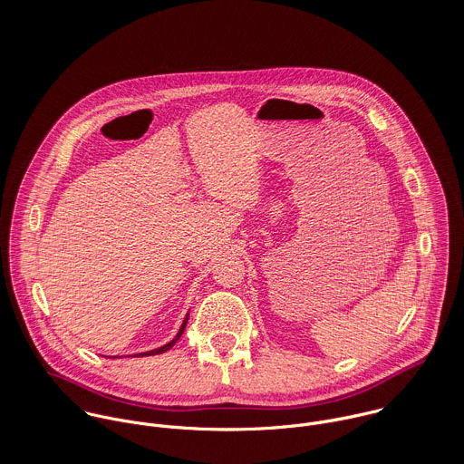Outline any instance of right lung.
I'll use <instances>...</instances> for the list:
<instances>
[{
	"instance_id": "1",
	"label": "right lung",
	"mask_w": 464,
	"mask_h": 464,
	"mask_svg": "<svg viewBox=\"0 0 464 464\" xmlns=\"http://www.w3.org/2000/svg\"><path fill=\"white\" fill-rule=\"evenodd\" d=\"M188 320H189V313L186 314V318H184V322H182V325H180V329L177 332V335L169 341V343H166L164 346H159V348H155V350H150V352H140V353H133V357H144V355H157V353H164V352H168L179 339H180V335L184 334L186 331V325H188Z\"/></svg>"
}]
</instances>
